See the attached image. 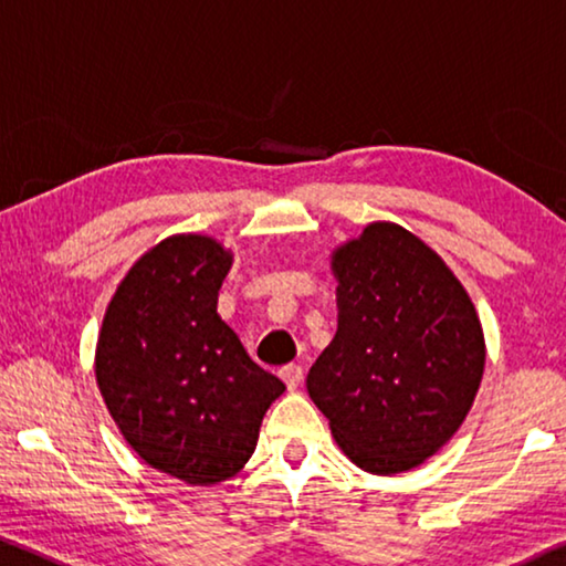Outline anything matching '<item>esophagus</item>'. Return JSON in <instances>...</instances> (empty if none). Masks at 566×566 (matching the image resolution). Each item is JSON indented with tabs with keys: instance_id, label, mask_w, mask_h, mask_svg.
Returning <instances> with one entry per match:
<instances>
[{
	"instance_id": "1",
	"label": "esophagus",
	"mask_w": 566,
	"mask_h": 566,
	"mask_svg": "<svg viewBox=\"0 0 566 566\" xmlns=\"http://www.w3.org/2000/svg\"><path fill=\"white\" fill-rule=\"evenodd\" d=\"M281 379L285 381V387L295 389V387L301 385V379H303V367H298V364H289V367L281 369Z\"/></svg>"
}]
</instances>
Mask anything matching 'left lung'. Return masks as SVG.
<instances>
[{
  "label": "left lung",
  "instance_id": "8db88e82",
  "mask_svg": "<svg viewBox=\"0 0 566 566\" xmlns=\"http://www.w3.org/2000/svg\"><path fill=\"white\" fill-rule=\"evenodd\" d=\"M338 328L308 395L361 471H410L453 438L483 377L471 295L442 258L395 222H371L332 255Z\"/></svg>",
  "mask_w": 566,
  "mask_h": 566
}]
</instances>
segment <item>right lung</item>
Wrapping results in <instances>:
<instances>
[{
	"label": "right lung",
	"instance_id": "obj_1",
	"mask_svg": "<svg viewBox=\"0 0 566 566\" xmlns=\"http://www.w3.org/2000/svg\"><path fill=\"white\" fill-rule=\"evenodd\" d=\"M230 265L205 234L161 240L120 281L95 349L98 389L128 446L192 485L238 473L285 392L217 313Z\"/></svg>",
	"mask_w": 566,
	"mask_h": 566
}]
</instances>
